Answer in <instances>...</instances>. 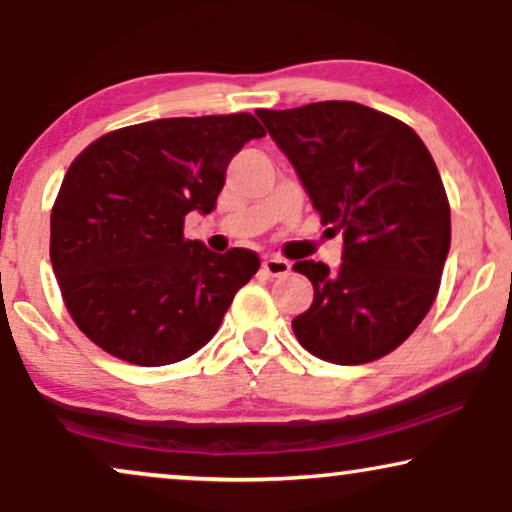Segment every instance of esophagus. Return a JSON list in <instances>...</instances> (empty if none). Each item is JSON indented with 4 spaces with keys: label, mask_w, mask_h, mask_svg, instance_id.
Masks as SVG:
<instances>
[{
    "label": "esophagus",
    "mask_w": 512,
    "mask_h": 512,
    "mask_svg": "<svg viewBox=\"0 0 512 512\" xmlns=\"http://www.w3.org/2000/svg\"><path fill=\"white\" fill-rule=\"evenodd\" d=\"M291 270V263L284 261L282 256H265L263 258V272L268 277H282Z\"/></svg>",
    "instance_id": "esophagus-1"
}]
</instances>
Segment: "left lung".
<instances>
[{
	"label": "left lung",
	"instance_id": "left-lung-1",
	"mask_svg": "<svg viewBox=\"0 0 512 512\" xmlns=\"http://www.w3.org/2000/svg\"><path fill=\"white\" fill-rule=\"evenodd\" d=\"M321 221L342 233V263L298 261L314 286L291 321L307 352L359 366L394 352L436 300L450 251V202L417 132L356 102L258 109Z\"/></svg>",
	"mask_w": 512,
	"mask_h": 512
}]
</instances>
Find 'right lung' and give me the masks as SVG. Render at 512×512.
<instances>
[{"label":"right lung","mask_w":512,"mask_h":512,"mask_svg":"<svg viewBox=\"0 0 512 512\" xmlns=\"http://www.w3.org/2000/svg\"><path fill=\"white\" fill-rule=\"evenodd\" d=\"M265 130L251 114L158 118L95 139L51 212V263L76 326L116 359L167 366L219 331L261 261L184 237L209 214L228 163Z\"/></svg>","instance_id":"add662e5"}]
</instances>
